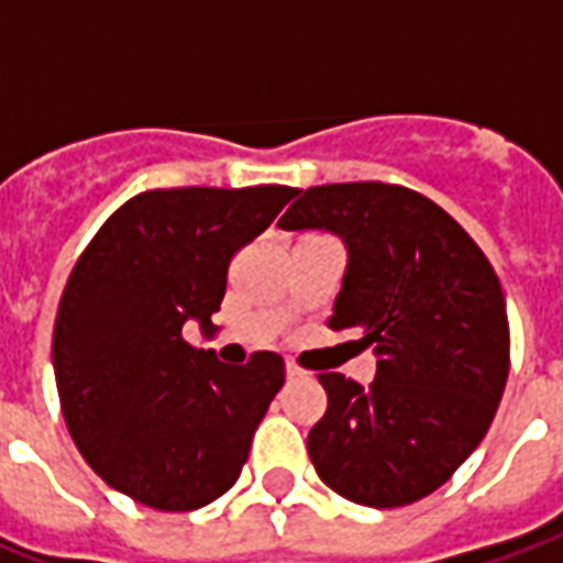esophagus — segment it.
I'll use <instances>...</instances> for the list:
<instances>
[{"mask_svg":"<svg viewBox=\"0 0 563 563\" xmlns=\"http://www.w3.org/2000/svg\"><path fill=\"white\" fill-rule=\"evenodd\" d=\"M300 374H303V371H300L295 362H286V376H289V379H295V376H300Z\"/></svg>","mask_w":563,"mask_h":563,"instance_id":"esophagus-1","label":"esophagus"}]
</instances>
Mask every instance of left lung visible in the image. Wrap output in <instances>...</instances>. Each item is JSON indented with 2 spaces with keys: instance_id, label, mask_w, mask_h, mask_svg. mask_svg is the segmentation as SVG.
Listing matches in <instances>:
<instances>
[{
  "instance_id": "1",
  "label": "left lung",
  "mask_w": 563,
  "mask_h": 563,
  "mask_svg": "<svg viewBox=\"0 0 563 563\" xmlns=\"http://www.w3.org/2000/svg\"><path fill=\"white\" fill-rule=\"evenodd\" d=\"M283 230H330L347 245L330 330L374 344L368 388L318 374L327 411L309 459L351 503L397 508L441 488L479 446L508 379L503 286L459 221L427 195L360 180L312 187Z\"/></svg>"
}]
</instances>
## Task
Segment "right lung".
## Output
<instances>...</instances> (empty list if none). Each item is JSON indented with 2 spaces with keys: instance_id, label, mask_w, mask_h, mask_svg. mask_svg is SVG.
Masks as SVG:
<instances>
[{
  "instance_id": "right-lung-1",
  "label": "right lung",
  "mask_w": 563,
  "mask_h": 563,
  "mask_svg": "<svg viewBox=\"0 0 563 563\" xmlns=\"http://www.w3.org/2000/svg\"><path fill=\"white\" fill-rule=\"evenodd\" d=\"M298 189H148L125 201L78 256L57 307L52 362L69 435L92 471L157 511H192L247 462L286 383L280 353L224 365L184 339L212 333L230 260Z\"/></svg>"
}]
</instances>
